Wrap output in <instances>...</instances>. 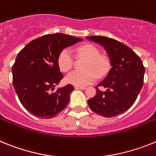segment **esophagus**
<instances>
[{"label":"esophagus","instance_id":"1","mask_svg":"<svg viewBox=\"0 0 156 156\" xmlns=\"http://www.w3.org/2000/svg\"><path fill=\"white\" fill-rule=\"evenodd\" d=\"M74 88H75V89H82V90H84V89H86V86H74Z\"/></svg>","mask_w":156,"mask_h":156}]
</instances>
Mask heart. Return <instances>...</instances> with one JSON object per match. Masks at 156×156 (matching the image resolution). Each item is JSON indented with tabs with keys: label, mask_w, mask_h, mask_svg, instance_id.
<instances>
[{
	"label": "heart",
	"mask_w": 156,
	"mask_h": 156,
	"mask_svg": "<svg viewBox=\"0 0 156 156\" xmlns=\"http://www.w3.org/2000/svg\"><path fill=\"white\" fill-rule=\"evenodd\" d=\"M78 55L86 58L83 64V70H76L69 74L66 78L67 82L77 86H85L91 84L98 77H103L108 72L111 63L108 57L100 55V51L95 45L86 44L76 49ZM74 59L70 50L64 48L59 52L57 64L63 72H68L73 67Z\"/></svg>",
	"instance_id": "b5f03b06"
}]
</instances>
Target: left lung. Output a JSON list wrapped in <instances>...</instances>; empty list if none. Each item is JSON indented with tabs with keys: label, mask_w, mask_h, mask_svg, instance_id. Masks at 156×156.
<instances>
[{
	"label": "left lung",
	"mask_w": 156,
	"mask_h": 156,
	"mask_svg": "<svg viewBox=\"0 0 156 156\" xmlns=\"http://www.w3.org/2000/svg\"><path fill=\"white\" fill-rule=\"evenodd\" d=\"M86 38L104 46L112 67L106 78L96 86V95L88 100L89 108L106 118L123 113L134 104L143 86L145 68L141 59L129 47L117 40L104 36ZM99 87L106 90L101 91Z\"/></svg>",
	"instance_id": "1"
}]
</instances>
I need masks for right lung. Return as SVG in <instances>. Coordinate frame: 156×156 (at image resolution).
I'll return each mask as SVG.
<instances>
[{"mask_svg": "<svg viewBox=\"0 0 156 156\" xmlns=\"http://www.w3.org/2000/svg\"><path fill=\"white\" fill-rule=\"evenodd\" d=\"M82 41L63 34H46L31 41L19 52L12 66V83L30 113L51 119L67 108L74 88L68 84L53 92L63 78L57 58L63 48Z\"/></svg>", "mask_w": 156, "mask_h": 156, "instance_id": "right-lung-1", "label": "right lung"}]
</instances>
